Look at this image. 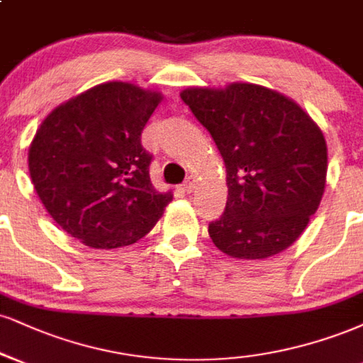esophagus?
Returning a JSON list of instances; mask_svg holds the SVG:
<instances>
[{
  "label": "esophagus",
  "instance_id": "1",
  "mask_svg": "<svg viewBox=\"0 0 363 363\" xmlns=\"http://www.w3.org/2000/svg\"><path fill=\"white\" fill-rule=\"evenodd\" d=\"M194 187H196V177L194 176H189V177L186 179L184 184H182V189H184V193L191 194L194 191Z\"/></svg>",
  "mask_w": 363,
  "mask_h": 363
}]
</instances>
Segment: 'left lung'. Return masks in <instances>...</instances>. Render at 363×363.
I'll return each instance as SVG.
<instances>
[{"label":"left lung","mask_w":363,"mask_h":363,"mask_svg":"<svg viewBox=\"0 0 363 363\" xmlns=\"http://www.w3.org/2000/svg\"><path fill=\"white\" fill-rule=\"evenodd\" d=\"M181 99L226 167L228 199L208 228L213 243L243 260L289 248L325 193L328 148L316 121L287 96L250 82L187 87Z\"/></svg>","instance_id":"left-lung-1"}]
</instances>
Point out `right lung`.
Instances as JSON below:
<instances>
[{"label": "right lung", "instance_id": "right-lung-1", "mask_svg": "<svg viewBox=\"0 0 363 363\" xmlns=\"http://www.w3.org/2000/svg\"><path fill=\"white\" fill-rule=\"evenodd\" d=\"M162 93L98 84L54 108L28 148L33 187L64 231L91 248L132 245L154 228L172 193L154 189L143 126Z\"/></svg>", "mask_w": 363, "mask_h": 363}]
</instances>
